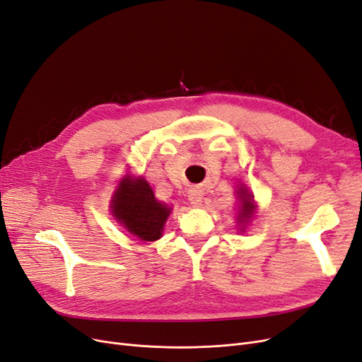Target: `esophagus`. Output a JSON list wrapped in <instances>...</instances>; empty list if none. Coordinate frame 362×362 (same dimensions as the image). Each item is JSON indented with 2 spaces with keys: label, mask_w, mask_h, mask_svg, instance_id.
Listing matches in <instances>:
<instances>
[{
  "label": "esophagus",
  "mask_w": 362,
  "mask_h": 362,
  "mask_svg": "<svg viewBox=\"0 0 362 362\" xmlns=\"http://www.w3.org/2000/svg\"><path fill=\"white\" fill-rule=\"evenodd\" d=\"M189 201H190V204H192L193 206H199L201 202H202V193H201L199 190H196V189L190 190V193H189Z\"/></svg>",
  "instance_id": "1"
}]
</instances>
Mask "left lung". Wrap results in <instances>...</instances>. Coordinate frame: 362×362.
Returning a JSON list of instances; mask_svg holds the SVG:
<instances>
[{
	"mask_svg": "<svg viewBox=\"0 0 362 362\" xmlns=\"http://www.w3.org/2000/svg\"><path fill=\"white\" fill-rule=\"evenodd\" d=\"M238 194L240 199H242V211H240L238 222H245L249 216L254 214V201H252V194L247 193L245 187L240 189Z\"/></svg>",
	"mask_w": 362,
	"mask_h": 362,
	"instance_id": "obj_1",
	"label": "left lung"
}]
</instances>
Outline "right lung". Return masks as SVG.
<instances>
[{
	"mask_svg": "<svg viewBox=\"0 0 362 362\" xmlns=\"http://www.w3.org/2000/svg\"><path fill=\"white\" fill-rule=\"evenodd\" d=\"M112 208L113 216L125 225L127 231L144 242H154L161 237L164 222L170 213V208L156 199L144 178L120 181Z\"/></svg>",
	"mask_w": 362,
	"mask_h": 362,
	"instance_id": "1",
	"label": "right lung"
}]
</instances>
